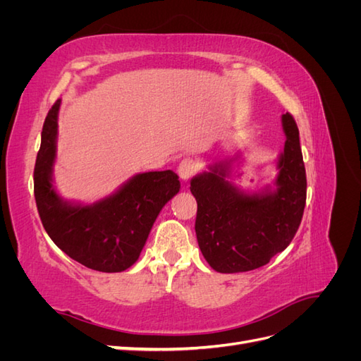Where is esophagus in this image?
Listing matches in <instances>:
<instances>
[{
  "mask_svg": "<svg viewBox=\"0 0 361 361\" xmlns=\"http://www.w3.org/2000/svg\"><path fill=\"white\" fill-rule=\"evenodd\" d=\"M195 171H197V164H195L194 159L185 158V159H182V161L179 162V166H178V174H179V178H180L182 180H188L190 178H192L194 174H195Z\"/></svg>",
  "mask_w": 361,
  "mask_h": 361,
  "instance_id": "34e87169",
  "label": "esophagus"
}]
</instances>
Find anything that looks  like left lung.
I'll return each instance as SVG.
<instances>
[{
  "instance_id": "left-lung-1",
  "label": "left lung",
  "mask_w": 361,
  "mask_h": 361,
  "mask_svg": "<svg viewBox=\"0 0 361 361\" xmlns=\"http://www.w3.org/2000/svg\"><path fill=\"white\" fill-rule=\"evenodd\" d=\"M285 149L277 158V178L257 192L239 190L227 180L233 159L209 164L191 179L197 200L195 235L207 264L216 272L233 274L267 265L297 233L307 180L293 117L281 116Z\"/></svg>"
}]
</instances>
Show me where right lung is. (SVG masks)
<instances>
[{
  "instance_id": "right-lung-1",
  "label": "right lung",
  "mask_w": 361,
  "mask_h": 361,
  "mask_svg": "<svg viewBox=\"0 0 361 361\" xmlns=\"http://www.w3.org/2000/svg\"><path fill=\"white\" fill-rule=\"evenodd\" d=\"M60 105L61 99L43 123L35 167L42 224L54 244L81 265L122 272L135 264L161 209L179 192V178L171 170L138 173L94 203L64 200L54 185Z\"/></svg>"
}]
</instances>
